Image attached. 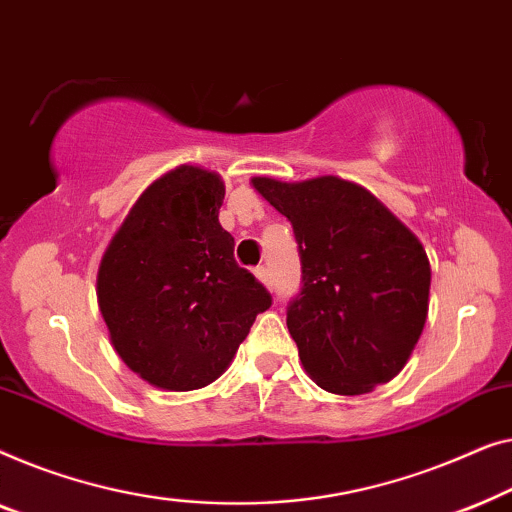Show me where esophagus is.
Instances as JSON below:
<instances>
[{
    "mask_svg": "<svg viewBox=\"0 0 512 512\" xmlns=\"http://www.w3.org/2000/svg\"><path fill=\"white\" fill-rule=\"evenodd\" d=\"M255 278L259 280V283H262L264 287H269V290H271V273H269V269H266V266H257V269H255Z\"/></svg>",
    "mask_w": 512,
    "mask_h": 512,
    "instance_id": "esophagus-1",
    "label": "esophagus"
}]
</instances>
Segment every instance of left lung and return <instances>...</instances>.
Masks as SVG:
<instances>
[{"label":"left lung","instance_id":"8db88e82","mask_svg":"<svg viewBox=\"0 0 512 512\" xmlns=\"http://www.w3.org/2000/svg\"><path fill=\"white\" fill-rule=\"evenodd\" d=\"M292 222L304 287L287 329L322 390L355 397L390 383L413 355L429 313L422 243L366 187L338 176L250 178Z\"/></svg>","mask_w":512,"mask_h":512}]
</instances>
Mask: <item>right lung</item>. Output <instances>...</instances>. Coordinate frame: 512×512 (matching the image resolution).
Returning <instances> with one entry per match:
<instances>
[{"mask_svg": "<svg viewBox=\"0 0 512 512\" xmlns=\"http://www.w3.org/2000/svg\"><path fill=\"white\" fill-rule=\"evenodd\" d=\"M225 183L181 164L150 183L113 234L97 304L115 352L148 385L190 392L232 364L271 294L234 259L218 220Z\"/></svg>", "mask_w": 512, "mask_h": 512, "instance_id": "right-lung-1", "label": "right lung"}]
</instances>
